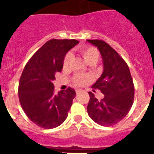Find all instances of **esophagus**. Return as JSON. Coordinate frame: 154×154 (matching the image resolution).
Wrapping results in <instances>:
<instances>
[{"label": "esophagus", "mask_w": 154, "mask_h": 154, "mask_svg": "<svg viewBox=\"0 0 154 154\" xmlns=\"http://www.w3.org/2000/svg\"><path fill=\"white\" fill-rule=\"evenodd\" d=\"M75 91H76V93H77V94H79V93H80V92H82V89H77Z\"/></svg>", "instance_id": "1"}]
</instances>
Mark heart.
I'll use <instances>...</instances> for the list:
<instances>
[{"instance_id":"heart-1","label":"heart","mask_w":154,"mask_h":154,"mask_svg":"<svg viewBox=\"0 0 154 154\" xmlns=\"http://www.w3.org/2000/svg\"><path fill=\"white\" fill-rule=\"evenodd\" d=\"M81 55H82L83 58L86 62V63L89 64L92 62L96 63L97 61L99 60V53L96 48L93 47H82L80 48L79 49ZM70 54L66 55V56L64 58V66L67 67L69 65V62L71 60ZM90 80V77L88 75H77L74 77V82L78 85H84Z\"/></svg>"}]
</instances>
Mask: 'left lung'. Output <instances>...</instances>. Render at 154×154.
Segmentation results:
<instances>
[{
	"instance_id": "obj_1",
	"label": "left lung",
	"mask_w": 154,
	"mask_h": 154,
	"mask_svg": "<svg viewBox=\"0 0 154 154\" xmlns=\"http://www.w3.org/2000/svg\"><path fill=\"white\" fill-rule=\"evenodd\" d=\"M99 49L103 59L101 76L92 85L104 98L99 101L89 92L87 112L89 117L101 126H112L128 114L133 105L134 86L127 64L115 50L102 40H87Z\"/></svg>"
}]
</instances>
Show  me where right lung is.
<instances>
[{
	"label": "right lung",
	"instance_id": "right-lung-1",
	"mask_svg": "<svg viewBox=\"0 0 154 154\" xmlns=\"http://www.w3.org/2000/svg\"><path fill=\"white\" fill-rule=\"evenodd\" d=\"M79 43L75 39H51L35 53L23 70L19 100L27 116L40 127L55 128L67 118L75 91L69 87L55 95L53 81L63 68L65 55Z\"/></svg>",
	"mask_w": 154,
	"mask_h": 154
}]
</instances>
